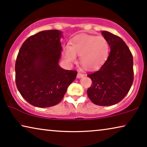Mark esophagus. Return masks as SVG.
<instances>
[{
	"label": "esophagus",
	"instance_id": "34e87169",
	"mask_svg": "<svg viewBox=\"0 0 147 147\" xmlns=\"http://www.w3.org/2000/svg\"><path fill=\"white\" fill-rule=\"evenodd\" d=\"M84 74L80 73V72H78V75H77V78H82V77H84Z\"/></svg>",
	"mask_w": 147,
	"mask_h": 147
}]
</instances>
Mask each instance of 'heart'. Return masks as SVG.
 I'll use <instances>...</instances> for the list:
<instances>
[{
  "mask_svg": "<svg viewBox=\"0 0 147 147\" xmlns=\"http://www.w3.org/2000/svg\"><path fill=\"white\" fill-rule=\"evenodd\" d=\"M109 51V44L104 37L83 34L74 37L70 45L65 46L63 55L70 63L76 62L77 55H80L82 65L90 70H95L105 63Z\"/></svg>",
  "mask_w": 147,
  "mask_h": 147,
  "instance_id": "heart-1",
  "label": "heart"
}]
</instances>
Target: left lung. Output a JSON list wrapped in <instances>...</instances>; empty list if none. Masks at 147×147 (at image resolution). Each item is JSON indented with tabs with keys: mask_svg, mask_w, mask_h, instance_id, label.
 Listing matches in <instances>:
<instances>
[{
	"mask_svg": "<svg viewBox=\"0 0 147 147\" xmlns=\"http://www.w3.org/2000/svg\"><path fill=\"white\" fill-rule=\"evenodd\" d=\"M102 34L111 50L100 69L88 75L92 84L87 94L96 105L112 106L121 101L131 88L134 80L133 57L121 38L105 31Z\"/></svg>",
	"mask_w": 147,
	"mask_h": 147,
	"instance_id": "8db88e82",
	"label": "left lung"
}]
</instances>
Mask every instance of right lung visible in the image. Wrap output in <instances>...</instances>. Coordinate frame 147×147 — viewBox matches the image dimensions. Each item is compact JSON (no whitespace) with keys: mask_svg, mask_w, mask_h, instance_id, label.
<instances>
[{"mask_svg":"<svg viewBox=\"0 0 147 147\" xmlns=\"http://www.w3.org/2000/svg\"><path fill=\"white\" fill-rule=\"evenodd\" d=\"M61 34L55 29L39 32L25 40L18 53L16 85L24 99L36 107L59 103L77 76V71L64 69L58 64Z\"/></svg>","mask_w":147,"mask_h":147,"instance_id":"add662e5","label":"right lung"}]
</instances>
